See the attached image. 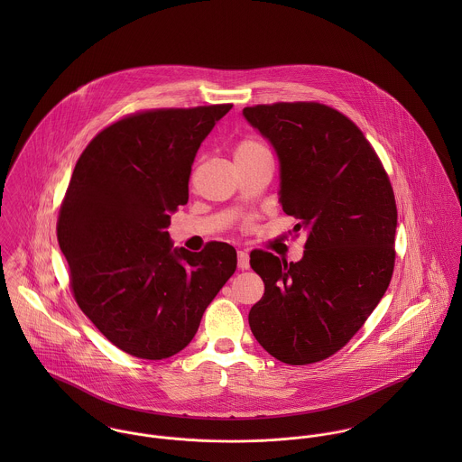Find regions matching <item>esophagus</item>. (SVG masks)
Here are the masks:
<instances>
[{"mask_svg":"<svg viewBox=\"0 0 462 462\" xmlns=\"http://www.w3.org/2000/svg\"><path fill=\"white\" fill-rule=\"evenodd\" d=\"M249 254L245 253V251H238V266L242 268V270H247L249 266H251V263H249Z\"/></svg>","mask_w":462,"mask_h":462,"instance_id":"1","label":"esophagus"}]
</instances>
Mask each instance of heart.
<instances>
[{
    "instance_id": "1",
    "label": "heart",
    "mask_w": 462,
    "mask_h": 462,
    "mask_svg": "<svg viewBox=\"0 0 462 462\" xmlns=\"http://www.w3.org/2000/svg\"><path fill=\"white\" fill-rule=\"evenodd\" d=\"M262 149H264L263 145L258 143L256 140H244L238 143L235 154H247V152H254V151H262Z\"/></svg>"
}]
</instances>
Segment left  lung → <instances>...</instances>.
I'll return each instance as SVG.
<instances>
[{
	"mask_svg": "<svg viewBox=\"0 0 462 462\" xmlns=\"http://www.w3.org/2000/svg\"><path fill=\"white\" fill-rule=\"evenodd\" d=\"M279 160V202L306 233L300 262L254 251L264 293L249 326L264 350L288 365L337 352L384 297L395 264L392 183L361 130L320 103L244 108Z\"/></svg>",
	"mask_w": 462,
	"mask_h": 462,
	"instance_id": "left-lung-1",
	"label": "left lung"
}]
</instances>
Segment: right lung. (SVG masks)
Here are the masks:
<instances>
[{
  "instance_id": "obj_1",
  "label": "right lung",
  "mask_w": 462,
  "mask_h": 462,
  "mask_svg": "<svg viewBox=\"0 0 462 462\" xmlns=\"http://www.w3.org/2000/svg\"><path fill=\"white\" fill-rule=\"evenodd\" d=\"M233 105L142 112L96 134L81 152L57 236L74 299L116 346L165 359L196 336L202 313L236 270V251L174 247L171 213L189 202L202 140Z\"/></svg>"
}]
</instances>
